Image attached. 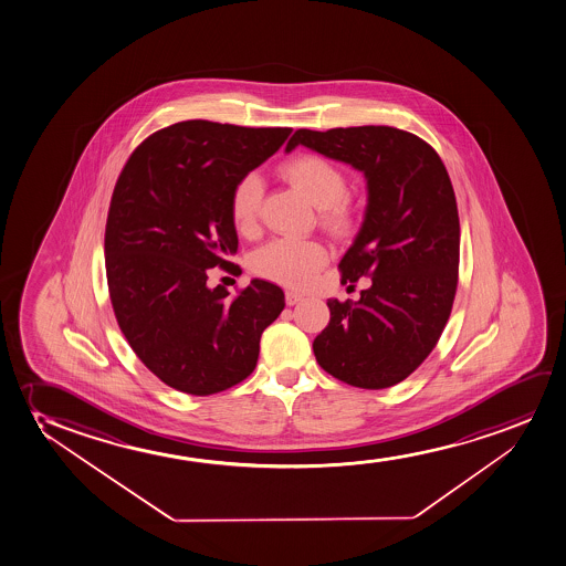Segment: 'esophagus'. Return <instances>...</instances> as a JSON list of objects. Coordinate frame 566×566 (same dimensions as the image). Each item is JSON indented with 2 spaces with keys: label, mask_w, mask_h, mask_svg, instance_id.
Instances as JSON below:
<instances>
[{
  "label": "esophagus",
  "mask_w": 566,
  "mask_h": 566,
  "mask_svg": "<svg viewBox=\"0 0 566 566\" xmlns=\"http://www.w3.org/2000/svg\"><path fill=\"white\" fill-rule=\"evenodd\" d=\"M305 300V295L297 294L294 290H287L286 292V303L287 305H297V303L303 302Z\"/></svg>",
  "instance_id": "esophagus-1"
}]
</instances>
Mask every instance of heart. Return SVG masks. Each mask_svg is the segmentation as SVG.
<instances>
[{"instance_id":"heart-1","label":"heart","mask_w":566,"mask_h":566,"mask_svg":"<svg viewBox=\"0 0 566 566\" xmlns=\"http://www.w3.org/2000/svg\"><path fill=\"white\" fill-rule=\"evenodd\" d=\"M282 175L313 206L326 209L331 219H344L345 178L331 161L318 155H300L282 167ZM261 196L263 182L258 175H248L235 184L230 213L238 230H250L255 224ZM326 261L328 251L321 242L276 238L253 253L251 266L263 279L274 280L284 286L303 287L315 279Z\"/></svg>"}]
</instances>
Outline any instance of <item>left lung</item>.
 Segmentation results:
<instances>
[{"mask_svg":"<svg viewBox=\"0 0 566 566\" xmlns=\"http://www.w3.org/2000/svg\"><path fill=\"white\" fill-rule=\"evenodd\" d=\"M297 146L363 172L367 209L339 261L342 282L370 276L359 302L328 300L331 323L315 342L318 365L357 388L399 384L430 355L446 328L459 271L455 191L440 155L391 126L302 128Z\"/></svg>","mask_w":566,"mask_h":566,"instance_id":"8db88e82","label":"left lung"}]
</instances>
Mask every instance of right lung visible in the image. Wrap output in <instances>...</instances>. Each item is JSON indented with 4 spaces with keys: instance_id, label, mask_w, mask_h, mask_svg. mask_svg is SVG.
Returning <instances> with one entry per match:
<instances>
[{
    "instance_id": "obj_1",
    "label": "right lung",
    "mask_w": 566,
    "mask_h": 566,
    "mask_svg": "<svg viewBox=\"0 0 566 566\" xmlns=\"http://www.w3.org/2000/svg\"><path fill=\"white\" fill-rule=\"evenodd\" d=\"M290 133L184 120L151 134L118 177L105 228L111 303L134 353L170 388L211 396L242 382L286 305L259 279L228 300L207 269H227L238 251L235 184Z\"/></svg>"
}]
</instances>
